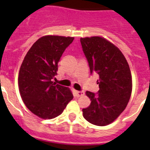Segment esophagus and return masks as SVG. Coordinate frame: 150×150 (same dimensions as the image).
Returning a JSON list of instances; mask_svg holds the SVG:
<instances>
[{
	"label": "esophagus",
	"instance_id": "1",
	"mask_svg": "<svg viewBox=\"0 0 150 150\" xmlns=\"http://www.w3.org/2000/svg\"><path fill=\"white\" fill-rule=\"evenodd\" d=\"M75 93H76V96H82V95H84V91H82V90H80V91L76 90V91H75Z\"/></svg>",
	"mask_w": 150,
	"mask_h": 150
}]
</instances>
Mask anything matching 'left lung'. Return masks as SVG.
I'll return each instance as SVG.
<instances>
[{
    "mask_svg": "<svg viewBox=\"0 0 150 150\" xmlns=\"http://www.w3.org/2000/svg\"><path fill=\"white\" fill-rule=\"evenodd\" d=\"M91 75L96 73L99 91H86L91 103L83 108V117L89 123L105 126L112 123L125 109L130 100L132 81L130 68L118 48L99 37L80 39Z\"/></svg>",
    "mask_w": 150,
    "mask_h": 150,
    "instance_id": "1",
    "label": "left lung"
}]
</instances>
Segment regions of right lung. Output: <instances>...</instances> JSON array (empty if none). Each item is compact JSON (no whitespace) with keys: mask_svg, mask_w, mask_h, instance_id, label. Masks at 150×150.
Returning <instances> with one entry per match:
<instances>
[{"mask_svg":"<svg viewBox=\"0 0 150 150\" xmlns=\"http://www.w3.org/2000/svg\"><path fill=\"white\" fill-rule=\"evenodd\" d=\"M73 40V37L43 36L32 46L21 65L20 95L27 108L41 118L57 117L73 99L70 89L52 81L61 57Z\"/></svg>","mask_w":150,"mask_h":150,"instance_id":"add662e5","label":"right lung"}]
</instances>
